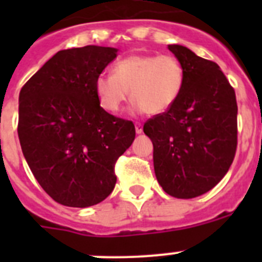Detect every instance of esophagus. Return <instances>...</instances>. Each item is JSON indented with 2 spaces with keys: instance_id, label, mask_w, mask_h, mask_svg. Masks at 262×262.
I'll list each match as a JSON object with an SVG mask.
<instances>
[{
  "instance_id": "34e87169",
  "label": "esophagus",
  "mask_w": 262,
  "mask_h": 262,
  "mask_svg": "<svg viewBox=\"0 0 262 262\" xmlns=\"http://www.w3.org/2000/svg\"><path fill=\"white\" fill-rule=\"evenodd\" d=\"M135 131H136V134H142L143 133L142 123H139V122H136V123H135Z\"/></svg>"
}]
</instances>
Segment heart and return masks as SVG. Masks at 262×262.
<instances>
[{
  "instance_id": "obj_1",
  "label": "heart",
  "mask_w": 262,
  "mask_h": 262,
  "mask_svg": "<svg viewBox=\"0 0 262 262\" xmlns=\"http://www.w3.org/2000/svg\"><path fill=\"white\" fill-rule=\"evenodd\" d=\"M185 78L184 66L176 56L139 53L115 62L113 75H99L94 89L101 106L110 113H118L131 94L138 110L159 115L177 102Z\"/></svg>"
}]
</instances>
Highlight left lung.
<instances>
[{
	"mask_svg": "<svg viewBox=\"0 0 262 262\" xmlns=\"http://www.w3.org/2000/svg\"><path fill=\"white\" fill-rule=\"evenodd\" d=\"M168 50L185 68L184 90L143 129L154 144L159 184L169 195L189 200L211 190L228 172L237 147V103L216 62L184 46Z\"/></svg>",
	"mask_w": 262,
	"mask_h": 262,
	"instance_id": "left-lung-1",
	"label": "left lung"
}]
</instances>
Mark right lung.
<instances>
[{
	"label": "right lung",
	"mask_w": 262,
	"mask_h": 262,
	"mask_svg": "<svg viewBox=\"0 0 262 262\" xmlns=\"http://www.w3.org/2000/svg\"><path fill=\"white\" fill-rule=\"evenodd\" d=\"M117 52L99 46L59 51L20 89L23 156L60 205L82 209L107 198L118 157L135 139L133 122L103 110L94 89Z\"/></svg>",
	"instance_id": "right-lung-1"
}]
</instances>
